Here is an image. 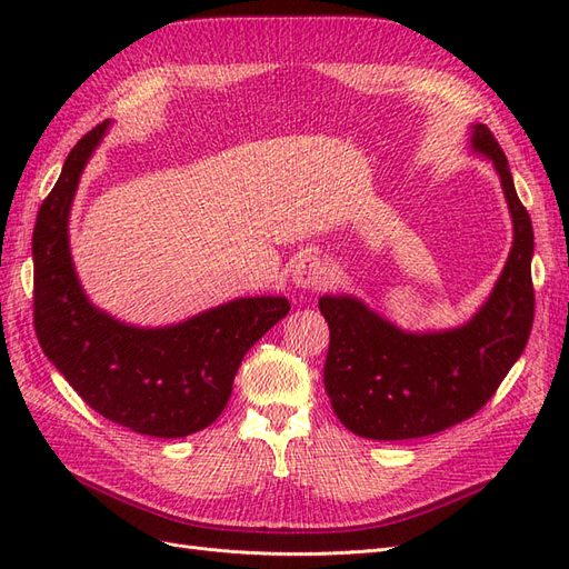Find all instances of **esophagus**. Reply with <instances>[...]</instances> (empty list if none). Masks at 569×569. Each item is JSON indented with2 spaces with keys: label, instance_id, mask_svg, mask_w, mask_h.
I'll list each match as a JSON object with an SVG mask.
<instances>
[{
  "label": "esophagus",
  "instance_id": "obj_1",
  "mask_svg": "<svg viewBox=\"0 0 569 569\" xmlns=\"http://www.w3.org/2000/svg\"><path fill=\"white\" fill-rule=\"evenodd\" d=\"M327 278V268L316 253H301L291 263V282L301 289H313Z\"/></svg>",
  "mask_w": 569,
  "mask_h": 569
}]
</instances>
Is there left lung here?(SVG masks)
I'll return each mask as SVG.
<instances>
[{
  "label": "left lung",
  "instance_id": "obj_1",
  "mask_svg": "<svg viewBox=\"0 0 569 569\" xmlns=\"http://www.w3.org/2000/svg\"><path fill=\"white\" fill-rule=\"evenodd\" d=\"M468 147L493 166L512 220L508 261L472 318L412 332L353 295L318 301L330 325L325 391L339 422L358 437L418 439L472 418L525 351L533 320L531 220L489 128L470 126Z\"/></svg>",
  "mask_w": 569,
  "mask_h": 569
}]
</instances>
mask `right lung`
I'll return each instance as SVG.
<instances>
[{"mask_svg":"<svg viewBox=\"0 0 569 569\" xmlns=\"http://www.w3.org/2000/svg\"><path fill=\"white\" fill-rule=\"evenodd\" d=\"M109 128L104 120L73 147L40 206L36 332L44 356L99 416L137 435L178 439L218 420L239 363L289 313V301L239 297L163 327L130 325L94 306L76 272L68 222L84 166Z\"/></svg>","mask_w":569,"mask_h":569,"instance_id":"obj_1","label":"right lung"}]
</instances>
